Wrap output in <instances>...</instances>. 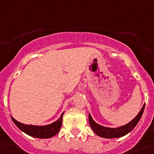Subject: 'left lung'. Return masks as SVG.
<instances>
[{
  "instance_id": "8db88e82",
  "label": "left lung",
  "mask_w": 154,
  "mask_h": 154,
  "mask_svg": "<svg viewBox=\"0 0 154 154\" xmlns=\"http://www.w3.org/2000/svg\"><path fill=\"white\" fill-rule=\"evenodd\" d=\"M144 109L145 105H143L142 109H141V111L138 112V115L131 121L129 122L126 125L121 126V127H119V128H111L99 125L98 124H97L94 120H93L90 113H89V123H90V125H91L92 130L98 136L105 138H120V137H123L127 134H128L129 132H131L134 129V127L138 123V121L140 120L141 117L143 116V112H144Z\"/></svg>"
}]
</instances>
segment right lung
Segmentation results:
<instances>
[{
    "instance_id": "add662e5",
    "label": "right lung",
    "mask_w": 154,
    "mask_h": 154,
    "mask_svg": "<svg viewBox=\"0 0 154 154\" xmlns=\"http://www.w3.org/2000/svg\"><path fill=\"white\" fill-rule=\"evenodd\" d=\"M63 112L61 114L60 117L57 120L53 122V124L45 126H34V125H27L23 124L22 123L18 122L13 117H11L14 124L20 128V130L26 133L31 137L38 138H49L54 136L59 132L60 129L62 125V117H63Z\"/></svg>"
}]
</instances>
